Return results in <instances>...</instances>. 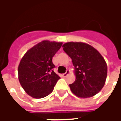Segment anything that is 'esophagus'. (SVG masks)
<instances>
[{
    "mask_svg": "<svg viewBox=\"0 0 121 121\" xmlns=\"http://www.w3.org/2000/svg\"><path fill=\"white\" fill-rule=\"evenodd\" d=\"M69 73H70V70H69V69H68V70H67L66 73H65L64 74H63V77H66V76H67V75H68Z\"/></svg>",
    "mask_w": 121,
    "mask_h": 121,
    "instance_id": "1",
    "label": "esophagus"
}]
</instances>
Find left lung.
Wrapping results in <instances>:
<instances>
[{
  "mask_svg": "<svg viewBox=\"0 0 121 121\" xmlns=\"http://www.w3.org/2000/svg\"><path fill=\"white\" fill-rule=\"evenodd\" d=\"M72 59L76 80L69 86L76 96L87 98L95 95L104 87L108 67L97 50L87 43L68 42L62 46Z\"/></svg>",
  "mask_w": 121,
  "mask_h": 121,
  "instance_id": "1",
  "label": "left lung"
}]
</instances>
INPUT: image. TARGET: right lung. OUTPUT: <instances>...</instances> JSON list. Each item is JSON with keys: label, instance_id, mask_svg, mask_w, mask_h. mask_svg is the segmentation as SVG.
<instances>
[{"label": "right lung", "instance_id": "1", "mask_svg": "<svg viewBox=\"0 0 121 121\" xmlns=\"http://www.w3.org/2000/svg\"><path fill=\"white\" fill-rule=\"evenodd\" d=\"M61 42L43 41L26 52L18 67L19 80L25 92L33 98L41 99L52 92L60 77L54 73L52 58Z\"/></svg>", "mask_w": 121, "mask_h": 121}]
</instances>
